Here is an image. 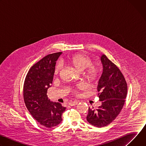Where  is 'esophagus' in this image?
<instances>
[{"label":"esophagus","mask_w":146,"mask_h":146,"mask_svg":"<svg viewBox=\"0 0 146 146\" xmlns=\"http://www.w3.org/2000/svg\"><path fill=\"white\" fill-rule=\"evenodd\" d=\"M78 103V101H71V102H70L69 103V105L70 106H76V105H77Z\"/></svg>","instance_id":"obj_1"}]
</instances>
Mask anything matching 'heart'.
Returning a JSON list of instances; mask_svg holds the SVG:
<instances>
[{
    "label": "heart",
    "instance_id": "obj_1",
    "mask_svg": "<svg viewBox=\"0 0 146 146\" xmlns=\"http://www.w3.org/2000/svg\"><path fill=\"white\" fill-rule=\"evenodd\" d=\"M69 63L80 72H84L85 70L83 73H84V76L90 81H95L100 76V70L99 68L97 66L92 65V60L87 56L82 54L73 55L69 59ZM60 65H57L54 70L55 74H58L60 72ZM82 88L83 86L81 84H79L77 87V90H82Z\"/></svg>",
    "mask_w": 146,
    "mask_h": 146
}]
</instances>
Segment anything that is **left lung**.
Wrapping results in <instances>:
<instances>
[{
    "label": "left lung",
    "mask_w": 146,
    "mask_h": 146,
    "mask_svg": "<svg viewBox=\"0 0 146 146\" xmlns=\"http://www.w3.org/2000/svg\"><path fill=\"white\" fill-rule=\"evenodd\" d=\"M100 60L103 72L97 87L102 105L96 109H88L87 121L93 126L106 127L119 114L127 94V84L118 68L105 55Z\"/></svg>",
    "instance_id": "left-lung-1"
}]
</instances>
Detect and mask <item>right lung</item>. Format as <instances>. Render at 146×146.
<instances>
[{
    "label": "right lung",
    "mask_w": 146,
    "mask_h": 146,
    "mask_svg": "<svg viewBox=\"0 0 146 146\" xmlns=\"http://www.w3.org/2000/svg\"><path fill=\"white\" fill-rule=\"evenodd\" d=\"M62 52L49 54L33 65L28 72L24 84L26 107L41 125L52 128L62 121L66 108L58 102L50 101L47 95L51 87L56 61Z\"/></svg>",
    "instance_id": "add662e5"
}]
</instances>
